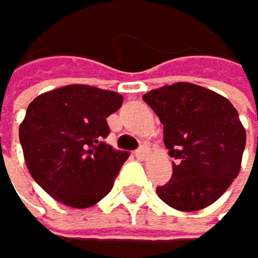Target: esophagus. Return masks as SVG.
<instances>
[{
  "label": "esophagus",
  "mask_w": 258,
  "mask_h": 258,
  "mask_svg": "<svg viewBox=\"0 0 258 258\" xmlns=\"http://www.w3.org/2000/svg\"><path fill=\"white\" fill-rule=\"evenodd\" d=\"M147 155H149V149H147L145 145H142V147H140V149H137V150H136V157H137L139 160L147 158Z\"/></svg>",
  "instance_id": "1"
}]
</instances>
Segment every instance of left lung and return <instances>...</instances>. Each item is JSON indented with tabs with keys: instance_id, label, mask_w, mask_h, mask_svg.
I'll return each instance as SVG.
<instances>
[{
	"instance_id": "obj_1",
	"label": "left lung",
	"mask_w": 258,
	"mask_h": 258,
	"mask_svg": "<svg viewBox=\"0 0 258 258\" xmlns=\"http://www.w3.org/2000/svg\"><path fill=\"white\" fill-rule=\"evenodd\" d=\"M142 98L160 118L163 142L176 160L171 179L157 187L158 197L181 212L212 205L241 169L245 131L236 108L189 82L165 85Z\"/></svg>"
}]
</instances>
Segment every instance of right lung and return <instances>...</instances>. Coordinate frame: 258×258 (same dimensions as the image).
<instances>
[{
	"mask_svg": "<svg viewBox=\"0 0 258 258\" xmlns=\"http://www.w3.org/2000/svg\"><path fill=\"white\" fill-rule=\"evenodd\" d=\"M122 97L90 85H66L32 101L19 127L24 158L35 182L68 207L87 208L111 190L129 152L105 142L106 118Z\"/></svg>",
	"mask_w": 258,
	"mask_h": 258,
	"instance_id": "obj_1",
	"label": "right lung"
}]
</instances>
